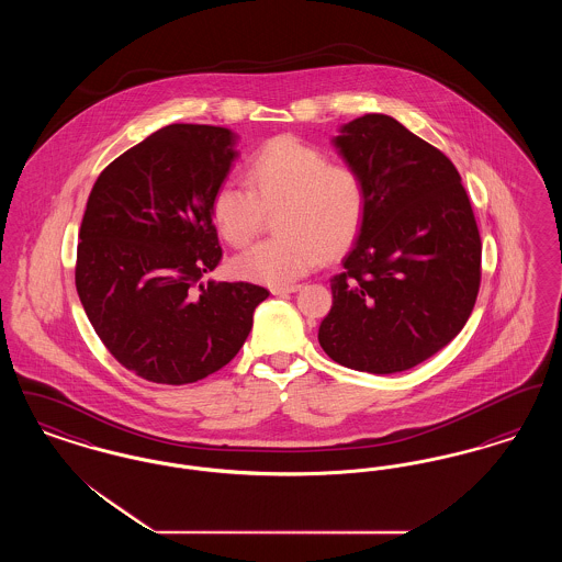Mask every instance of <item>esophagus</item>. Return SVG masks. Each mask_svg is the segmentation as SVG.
Listing matches in <instances>:
<instances>
[{
  "label": "esophagus",
  "instance_id": "34e87169",
  "mask_svg": "<svg viewBox=\"0 0 562 562\" xmlns=\"http://www.w3.org/2000/svg\"><path fill=\"white\" fill-rule=\"evenodd\" d=\"M301 289V284H291V286H271V293L273 294H289L296 293Z\"/></svg>",
  "mask_w": 562,
  "mask_h": 562
}]
</instances>
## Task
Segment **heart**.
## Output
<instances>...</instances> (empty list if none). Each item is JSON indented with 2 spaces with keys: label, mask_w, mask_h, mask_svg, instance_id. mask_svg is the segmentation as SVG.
<instances>
[{
  "label": "heart",
  "mask_w": 562,
  "mask_h": 562,
  "mask_svg": "<svg viewBox=\"0 0 562 562\" xmlns=\"http://www.w3.org/2000/svg\"><path fill=\"white\" fill-rule=\"evenodd\" d=\"M369 209L358 168L330 161L321 147L293 136L269 138L246 161V186L234 179L214 189L211 216L232 246L255 240L276 214L278 236L240 252L234 273L257 284L289 286L324 255H341L358 240Z\"/></svg>",
  "instance_id": "obj_1"
}]
</instances>
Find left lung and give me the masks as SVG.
<instances>
[{
    "label": "left lung",
    "mask_w": 562,
    "mask_h": 562,
    "mask_svg": "<svg viewBox=\"0 0 562 562\" xmlns=\"http://www.w3.org/2000/svg\"><path fill=\"white\" fill-rule=\"evenodd\" d=\"M360 170L369 209L318 341L364 373L408 371L451 344L481 289L482 244L461 177L398 120L367 113L333 140Z\"/></svg>",
    "instance_id": "1"
}]
</instances>
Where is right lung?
I'll use <instances>...</instances> for the list:
<instances>
[{
    "mask_svg": "<svg viewBox=\"0 0 562 562\" xmlns=\"http://www.w3.org/2000/svg\"><path fill=\"white\" fill-rule=\"evenodd\" d=\"M236 134L170 124L109 164L81 218L76 286L109 353L134 374L183 385L240 351L269 291L209 282L223 252L211 200Z\"/></svg>",
    "mask_w": 562,
    "mask_h": 562,
    "instance_id": "obj_1",
    "label": "right lung"
}]
</instances>
